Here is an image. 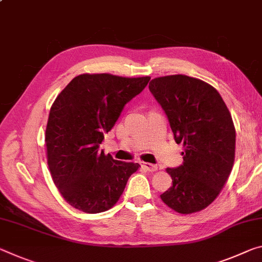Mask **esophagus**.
<instances>
[{"mask_svg":"<svg viewBox=\"0 0 262 262\" xmlns=\"http://www.w3.org/2000/svg\"><path fill=\"white\" fill-rule=\"evenodd\" d=\"M142 167L147 170L149 172H155L157 171V165L155 164H151V163H148V162H142Z\"/></svg>","mask_w":262,"mask_h":262,"instance_id":"1","label":"esophagus"}]
</instances>
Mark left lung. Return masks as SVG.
<instances>
[{"instance_id": "1", "label": "left lung", "mask_w": 262, "mask_h": 262, "mask_svg": "<svg viewBox=\"0 0 262 262\" xmlns=\"http://www.w3.org/2000/svg\"><path fill=\"white\" fill-rule=\"evenodd\" d=\"M149 91L184 147L183 164L167 168L172 185L161 194L170 209L190 214L209 206L234 163L235 128L218 91L201 79L173 74L152 79Z\"/></svg>"}]
</instances>
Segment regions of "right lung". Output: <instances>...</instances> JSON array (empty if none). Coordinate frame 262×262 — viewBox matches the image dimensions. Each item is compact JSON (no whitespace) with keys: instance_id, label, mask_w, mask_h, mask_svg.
Returning <instances> with one entry per match:
<instances>
[{"instance_id":"obj_1","label":"right lung","mask_w":262,"mask_h":262,"mask_svg":"<svg viewBox=\"0 0 262 262\" xmlns=\"http://www.w3.org/2000/svg\"><path fill=\"white\" fill-rule=\"evenodd\" d=\"M150 77L126 78L84 73L56 98L45 130L48 165L66 202L86 213L113 207L139 163L113 160L99 150L124 105L140 94Z\"/></svg>"}]
</instances>
